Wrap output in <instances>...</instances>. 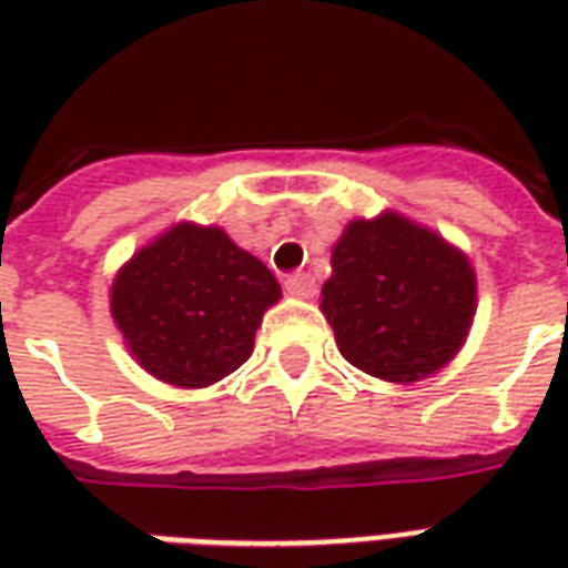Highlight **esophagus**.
Returning <instances> with one entry per match:
<instances>
[{"label": "esophagus", "instance_id": "1", "mask_svg": "<svg viewBox=\"0 0 568 568\" xmlns=\"http://www.w3.org/2000/svg\"><path fill=\"white\" fill-rule=\"evenodd\" d=\"M285 292L295 297H313L316 295V280L310 273H288L285 276Z\"/></svg>", "mask_w": 568, "mask_h": 568}]
</instances>
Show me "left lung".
<instances>
[{"label": "left lung", "mask_w": 568, "mask_h": 568, "mask_svg": "<svg viewBox=\"0 0 568 568\" xmlns=\"http://www.w3.org/2000/svg\"><path fill=\"white\" fill-rule=\"evenodd\" d=\"M322 313L349 365L414 383L463 346L475 316V273L438 234L386 212L353 222L337 240Z\"/></svg>", "instance_id": "8db88e82"}]
</instances>
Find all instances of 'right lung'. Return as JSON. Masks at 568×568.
I'll return each instance as SVG.
<instances>
[{"label": "right lung", "instance_id": "right-lung-1", "mask_svg": "<svg viewBox=\"0 0 568 568\" xmlns=\"http://www.w3.org/2000/svg\"><path fill=\"white\" fill-rule=\"evenodd\" d=\"M280 283L219 227L175 224L140 248L112 285V316L158 381L200 389L236 371Z\"/></svg>", "mask_w": 568, "mask_h": 568}]
</instances>
